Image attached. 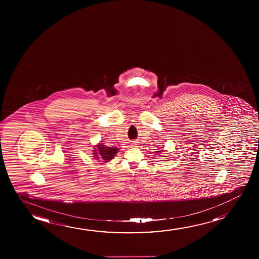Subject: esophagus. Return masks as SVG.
<instances>
[{
	"label": "esophagus",
	"instance_id": "esophagus-1",
	"mask_svg": "<svg viewBox=\"0 0 259 259\" xmlns=\"http://www.w3.org/2000/svg\"><path fill=\"white\" fill-rule=\"evenodd\" d=\"M135 145H136V144H135Z\"/></svg>",
	"mask_w": 259,
	"mask_h": 259
}]
</instances>
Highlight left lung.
Returning a JSON list of instances; mask_svg holds the SVG:
<instances>
[{
    "mask_svg": "<svg viewBox=\"0 0 259 259\" xmlns=\"http://www.w3.org/2000/svg\"><path fill=\"white\" fill-rule=\"evenodd\" d=\"M162 151H163V150H158V151H156V153H157L156 155H158V153L162 152Z\"/></svg>",
    "mask_w": 259,
    "mask_h": 259,
    "instance_id": "obj_1",
    "label": "left lung"
}]
</instances>
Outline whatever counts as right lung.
Instances as JSON below:
<instances>
[{
    "label": "right lung",
    "instance_id": "add662e5",
    "mask_svg": "<svg viewBox=\"0 0 259 259\" xmlns=\"http://www.w3.org/2000/svg\"><path fill=\"white\" fill-rule=\"evenodd\" d=\"M118 148L114 147H107L103 143H98L96 145V149L93 150L94 157L96 159L102 160L104 162H110V160L113 159L115 156L118 152Z\"/></svg>",
    "mask_w": 259,
    "mask_h": 259
}]
</instances>
